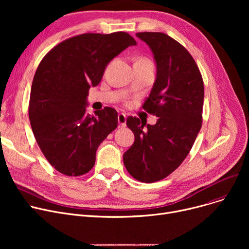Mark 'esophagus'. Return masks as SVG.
Masks as SVG:
<instances>
[{
  "label": "esophagus",
  "mask_w": 249,
  "mask_h": 249,
  "mask_svg": "<svg viewBox=\"0 0 249 249\" xmlns=\"http://www.w3.org/2000/svg\"><path fill=\"white\" fill-rule=\"evenodd\" d=\"M118 123H119V127H125L126 126V115L123 113H120L118 115Z\"/></svg>",
  "instance_id": "obj_1"
}]
</instances>
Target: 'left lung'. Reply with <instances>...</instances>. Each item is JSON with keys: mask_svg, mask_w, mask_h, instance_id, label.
<instances>
[{"mask_svg": "<svg viewBox=\"0 0 249 249\" xmlns=\"http://www.w3.org/2000/svg\"><path fill=\"white\" fill-rule=\"evenodd\" d=\"M150 48L156 77L142 108L159 120L146 124L128 117L134 143L123 155L134 178L154 182L172 174L189 154L202 126L204 84L189 51L161 32L136 33Z\"/></svg>", "mask_w": 249, "mask_h": 249, "instance_id": "left-lung-1", "label": "left lung"}]
</instances>
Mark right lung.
Wrapping results in <instances>:
<instances>
[{
  "instance_id": "add662e5",
  "label": "right lung",
  "mask_w": 249,
  "mask_h": 249,
  "mask_svg": "<svg viewBox=\"0 0 249 249\" xmlns=\"http://www.w3.org/2000/svg\"><path fill=\"white\" fill-rule=\"evenodd\" d=\"M136 45L126 32L87 33L52 48L39 63L29 102L34 137L48 162L59 173H89L101 143L118 125V114L106 107L87 113L90 87L100 84L109 62Z\"/></svg>"
}]
</instances>
